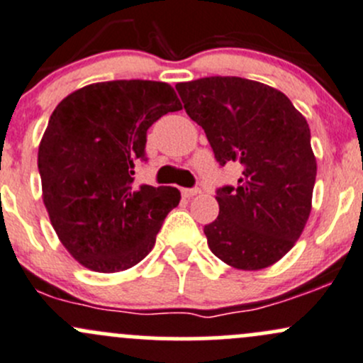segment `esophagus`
Segmentation results:
<instances>
[{
	"mask_svg": "<svg viewBox=\"0 0 363 363\" xmlns=\"http://www.w3.org/2000/svg\"><path fill=\"white\" fill-rule=\"evenodd\" d=\"M199 192H201V189H197V186H194V189H182L183 197H194V196H197Z\"/></svg>",
	"mask_w": 363,
	"mask_h": 363,
	"instance_id": "esophagus-1",
	"label": "esophagus"
}]
</instances>
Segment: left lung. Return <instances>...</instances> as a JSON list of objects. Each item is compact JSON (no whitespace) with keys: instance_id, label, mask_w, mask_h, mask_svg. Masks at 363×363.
Wrapping results in <instances>:
<instances>
[{"instance_id":"8db88e82","label":"left lung","mask_w":363,"mask_h":363,"mask_svg":"<svg viewBox=\"0 0 363 363\" xmlns=\"http://www.w3.org/2000/svg\"><path fill=\"white\" fill-rule=\"evenodd\" d=\"M177 91L216 162L242 167L236 186L216 190L220 213L204 225L209 250L242 271L278 262L311 213L316 159L308 122L283 92L255 80L208 77Z\"/></svg>"}]
</instances>
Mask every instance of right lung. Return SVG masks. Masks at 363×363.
<instances>
[{"label":"right lung","mask_w":363,"mask_h":363,"mask_svg":"<svg viewBox=\"0 0 363 363\" xmlns=\"http://www.w3.org/2000/svg\"><path fill=\"white\" fill-rule=\"evenodd\" d=\"M182 110L164 82H99L55 106L38 148L43 203L74 260L96 272L125 271L155 245L182 196L174 186L134 185L147 160V130Z\"/></svg>","instance_id":"right-lung-1"}]
</instances>
